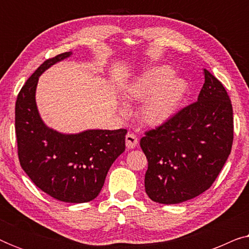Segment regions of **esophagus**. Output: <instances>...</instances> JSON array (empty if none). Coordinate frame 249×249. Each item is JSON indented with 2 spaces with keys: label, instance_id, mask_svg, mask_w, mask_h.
<instances>
[{
  "label": "esophagus",
  "instance_id": "1",
  "mask_svg": "<svg viewBox=\"0 0 249 249\" xmlns=\"http://www.w3.org/2000/svg\"><path fill=\"white\" fill-rule=\"evenodd\" d=\"M137 144H138L137 136L132 134V132H128V134L125 135V146H127L128 148L132 149L137 146Z\"/></svg>",
  "mask_w": 249,
  "mask_h": 249
}]
</instances>
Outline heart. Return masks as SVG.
Returning a JSON list of instances; mask_svg holds the SVG:
<instances>
[{
	"instance_id": "1",
	"label": "heart",
	"mask_w": 249,
	"mask_h": 249,
	"mask_svg": "<svg viewBox=\"0 0 249 249\" xmlns=\"http://www.w3.org/2000/svg\"><path fill=\"white\" fill-rule=\"evenodd\" d=\"M169 67H154L136 79L125 90L129 101H142L147 96L139 110V118L147 125H160L175 113L187 85L180 78L172 77Z\"/></svg>"
}]
</instances>
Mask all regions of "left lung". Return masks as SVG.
<instances>
[{
    "instance_id": "left-lung-1",
    "label": "left lung",
    "mask_w": 249,
    "mask_h": 249,
    "mask_svg": "<svg viewBox=\"0 0 249 249\" xmlns=\"http://www.w3.org/2000/svg\"><path fill=\"white\" fill-rule=\"evenodd\" d=\"M198 100L145 131L141 147L148 169L145 190L153 202L178 204L213 185L230 155L233 113L221 81L204 69Z\"/></svg>"
}]
</instances>
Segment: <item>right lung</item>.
<instances>
[{"label": "right lung", "instance_id": "obj_1", "mask_svg": "<svg viewBox=\"0 0 249 249\" xmlns=\"http://www.w3.org/2000/svg\"><path fill=\"white\" fill-rule=\"evenodd\" d=\"M70 55L66 52L44 61L19 91L17 146L20 165L40 190L61 202L87 203L98 196L108 169L125 149L127 129L63 135L44 124L35 101L38 77Z\"/></svg>", "mask_w": 249, "mask_h": 249}]
</instances>
